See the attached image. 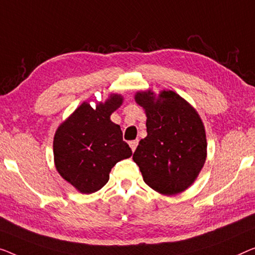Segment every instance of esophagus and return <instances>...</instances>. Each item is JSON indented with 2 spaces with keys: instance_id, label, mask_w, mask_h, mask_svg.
<instances>
[{
  "instance_id": "obj_1",
  "label": "esophagus",
  "mask_w": 255,
  "mask_h": 255,
  "mask_svg": "<svg viewBox=\"0 0 255 255\" xmlns=\"http://www.w3.org/2000/svg\"><path fill=\"white\" fill-rule=\"evenodd\" d=\"M137 144H138V140H137V139L130 140V142H129V145H130L132 152H134V151L136 150V147H137Z\"/></svg>"
}]
</instances>
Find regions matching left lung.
I'll return each mask as SVG.
<instances>
[{
    "mask_svg": "<svg viewBox=\"0 0 255 255\" xmlns=\"http://www.w3.org/2000/svg\"><path fill=\"white\" fill-rule=\"evenodd\" d=\"M145 110V138L132 154L143 180L155 191L177 195L191 185L206 160L204 124L195 109L172 90L155 98L151 90L135 95Z\"/></svg>",
    "mask_w": 255,
    "mask_h": 255,
    "instance_id": "8db88e82",
    "label": "left lung"
}]
</instances>
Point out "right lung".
<instances>
[{
    "instance_id": "add662e5",
    "label": "right lung",
    "mask_w": 255,
    "mask_h": 255,
    "mask_svg": "<svg viewBox=\"0 0 255 255\" xmlns=\"http://www.w3.org/2000/svg\"><path fill=\"white\" fill-rule=\"evenodd\" d=\"M123 101L121 95L111 94L96 109L85 102L56 130V168L81 193H93L103 188L113 166L132 154L123 139L120 126L110 120Z\"/></svg>"
}]
</instances>
